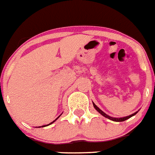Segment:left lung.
<instances>
[{
    "label": "left lung",
    "mask_w": 155,
    "mask_h": 155,
    "mask_svg": "<svg viewBox=\"0 0 155 155\" xmlns=\"http://www.w3.org/2000/svg\"><path fill=\"white\" fill-rule=\"evenodd\" d=\"M92 104H93V106H94L95 109H96V110H97L98 113H101L102 116H104V117L108 118V119H109V120H113V121H117V122H120V121H124V120H127V119H129V118L132 117L133 116L136 115V114L137 113V112H138V111H137V112H135L134 113H133V114H131V115L127 116V117H111V116L108 115V114H106L105 113H104L103 111H102L100 108H98V107H97V106L94 103H93V102H92Z\"/></svg>",
    "instance_id": "left-lung-1"
}]
</instances>
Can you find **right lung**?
<instances>
[{
    "label": "right lung",
    "instance_id": "obj_1",
    "mask_svg": "<svg viewBox=\"0 0 155 155\" xmlns=\"http://www.w3.org/2000/svg\"><path fill=\"white\" fill-rule=\"evenodd\" d=\"M61 115H62V114H61ZM61 115H60V116H61ZM60 116H58V117L56 118L55 120H53V121H52V122H51V123H50V124H48V125H42V127H45V126H47V125H51L52 123H54V121H55V120H57V119H58V117H60ZM39 127H41V126H39Z\"/></svg>",
    "mask_w": 155,
    "mask_h": 155
}]
</instances>
